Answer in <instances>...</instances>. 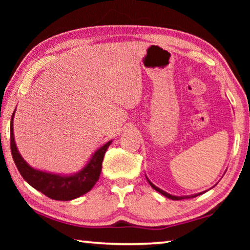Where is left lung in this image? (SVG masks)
<instances>
[{"mask_svg":"<svg viewBox=\"0 0 250 250\" xmlns=\"http://www.w3.org/2000/svg\"><path fill=\"white\" fill-rule=\"evenodd\" d=\"M149 181V180H147ZM149 183H150V185L152 186V188H153L155 191H158L159 193H161L162 194V195H164V196H167V198H171V200H174V201H179V200H184V198H192V197H195V196H198L200 195V194H202V193H200V194H195V195H191V196H174V195H171V194H168V193H167V192H164V191H162V189H160L159 188H156L155 185H153L151 183V182L149 181Z\"/></svg>","mask_w":250,"mask_h":250,"instance_id":"obj_1","label":"left lung"}]
</instances>
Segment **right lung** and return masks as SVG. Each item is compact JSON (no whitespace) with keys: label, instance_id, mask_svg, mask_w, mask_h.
Listing matches in <instances>:
<instances>
[{"label":"right lung","instance_id":"right-lung-1","mask_svg":"<svg viewBox=\"0 0 250 250\" xmlns=\"http://www.w3.org/2000/svg\"><path fill=\"white\" fill-rule=\"evenodd\" d=\"M13 117L14 112L12 115L10 128L12 156H13L14 163L21 175L29 185L43 193L44 195L56 201L75 200V198L89 192L94 188L100 176L104 153L109 146L111 145V141L107 142L100 149L97 150L87 166L77 174L70 176L52 174V173L39 171L31 167L21 156L14 141Z\"/></svg>","mask_w":250,"mask_h":250}]
</instances>
